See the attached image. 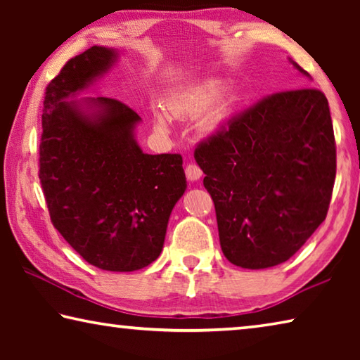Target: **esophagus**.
Listing matches in <instances>:
<instances>
[{"instance_id":"1","label":"esophagus","mask_w":360,"mask_h":360,"mask_svg":"<svg viewBox=\"0 0 360 360\" xmlns=\"http://www.w3.org/2000/svg\"><path fill=\"white\" fill-rule=\"evenodd\" d=\"M203 172L200 169L198 165H195V163H188V165L186 167V176L188 181H198L200 178H202Z\"/></svg>"}]
</instances>
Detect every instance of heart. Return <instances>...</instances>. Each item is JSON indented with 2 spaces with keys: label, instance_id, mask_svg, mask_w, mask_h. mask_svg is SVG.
Segmentation results:
<instances>
[{
  "label": "heart",
  "instance_id": "obj_1",
  "mask_svg": "<svg viewBox=\"0 0 360 360\" xmlns=\"http://www.w3.org/2000/svg\"><path fill=\"white\" fill-rule=\"evenodd\" d=\"M221 96L217 87H206L197 92L176 96V98L168 101V111L173 115H179V117H193V115H200L208 111L216 105V101ZM155 127L157 130L167 131L168 124L165 115L162 112H155Z\"/></svg>",
  "mask_w": 360,
  "mask_h": 360
}]
</instances>
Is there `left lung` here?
Instances as JSON below:
<instances>
[{
	"mask_svg": "<svg viewBox=\"0 0 360 360\" xmlns=\"http://www.w3.org/2000/svg\"><path fill=\"white\" fill-rule=\"evenodd\" d=\"M193 155L214 202L222 252L233 265L283 264L324 222L337 146L321 90L265 96L200 143Z\"/></svg>",
	"mask_w": 360,
	"mask_h": 360,
	"instance_id": "8db88e82",
	"label": "left lung"
}]
</instances>
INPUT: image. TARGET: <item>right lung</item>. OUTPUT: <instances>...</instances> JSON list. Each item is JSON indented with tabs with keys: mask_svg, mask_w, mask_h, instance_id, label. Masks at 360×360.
I'll use <instances>...</instances> for the list:
<instances>
[{
	"mask_svg": "<svg viewBox=\"0 0 360 360\" xmlns=\"http://www.w3.org/2000/svg\"><path fill=\"white\" fill-rule=\"evenodd\" d=\"M94 46L66 62L46 87L39 181L51 221L70 246L100 270L135 271L162 252L168 219L186 192L179 154H144L141 117L108 96L66 100L115 63Z\"/></svg>",
	"mask_w": 360,
	"mask_h": 360,
	"instance_id": "add662e5",
	"label": "right lung"
}]
</instances>
